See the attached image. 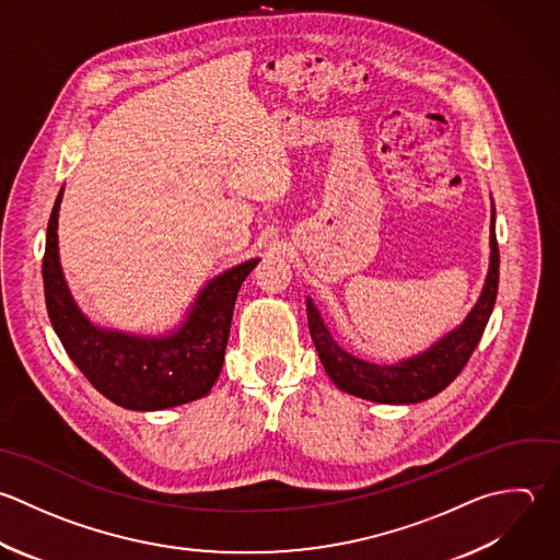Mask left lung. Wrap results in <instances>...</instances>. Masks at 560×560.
Instances as JSON below:
<instances>
[{
  "instance_id": "left-lung-1",
  "label": "left lung",
  "mask_w": 560,
  "mask_h": 560,
  "mask_svg": "<svg viewBox=\"0 0 560 560\" xmlns=\"http://www.w3.org/2000/svg\"><path fill=\"white\" fill-rule=\"evenodd\" d=\"M500 283V248L495 237V209L491 215V264L482 294L469 316L434 342L428 351L399 364H371L345 351L329 334L312 299H307V323L318 358L331 382L360 399L375 404H419L445 390L467 366L491 318Z\"/></svg>"
}]
</instances>
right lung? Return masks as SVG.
Segmentation results:
<instances>
[{
	"label": "right lung",
	"instance_id": "add662e5",
	"mask_svg": "<svg viewBox=\"0 0 560 560\" xmlns=\"http://www.w3.org/2000/svg\"><path fill=\"white\" fill-rule=\"evenodd\" d=\"M56 196L45 237V305L67 355L91 386L126 410L152 412L209 395L231 331L237 292L259 259H248L211 279L194 301L185 323L167 336H132L93 325L75 305L58 261Z\"/></svg>",
	"mask_w": 560,
	"mask_h": 560
}]
</instances>
